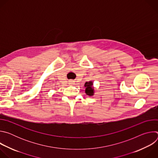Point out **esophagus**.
Segmentation results:
<instances>
[{
    "label": "esophagus",
    "mask_w": 158,
    "mask_h": 158,
    "mask_svg": "<svg viewBox=\"0 0 158 158\" xmlns=\"http://www.w3.org/2000/svg\"><path fill=\"white\" fill-rule=\"evenodd\" d=\"M70 82V84H72V81H69Z\"/></svg>",
    "instance_id": "1"
}]
</instances>
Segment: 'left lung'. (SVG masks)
Wrapping results in <instances>:
<instances>
[{
    "label": "left lung",
    "instance_id": "8db88e82",
    "mask_svg": "<svg viewBox=\"0 0 158 158\" xmlns=\"http://www.w3.org/2000/svg\"><path fill=\"white\" fill-rule=\"evenodd\" d=\"M93 82L92 81L86 82L84 84V87H85V93L87 96H91L94 95V89L93 87Z\"/></svg>",
    "mask_w": 158,
    "mask_h": 158
}]
</instances>
